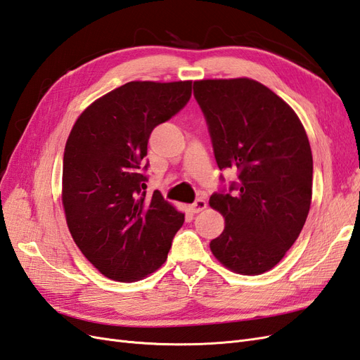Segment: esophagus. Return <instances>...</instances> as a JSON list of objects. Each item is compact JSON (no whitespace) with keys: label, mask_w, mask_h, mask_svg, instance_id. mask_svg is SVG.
I'll use <instances>...</instances> for the list:
<instances>
[{"label":"esophagus","mask_w":360,"mask_h":360,"mask_svg":"<svg viewBox=\"0 0 360 360\" xmlns=\"http://www.w3.org/2000/svg\"><path fill=\"white\" fill-rule=\"evenodd\" d=\"M207 200L204 198H199L195 200V204L190 205V210L193 211V213H200V211H204L207 208Z\"/></svg>","instance_id":"34e87169"}]
</instances>
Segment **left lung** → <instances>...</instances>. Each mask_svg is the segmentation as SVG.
<instances>
[{"instance_id": "obj_1", "label": "left lung", "mask_w": 360, "mask_h": 360, "mask_svg": "<svg viewBox=\"0 0 360 360\" xmlns=\"http://www.w3.org/2000/svg\"><path fill=\"white\" fill-rule=\"evenodd\" d=\"M193 94L219 169H234L238 178L210 198L226 222L211 252L237 274H263L280 263L306 224L313 178L309 138L293 109L252 79L198 80Z\"/></svg>"}]
</instances>
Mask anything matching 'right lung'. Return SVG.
I'll list each match as a JSON object with an SVG mask.
<instances>
[{"label":"right lung","instance_id":"right-lung-1","mask_svg":"<svg viewBox=\"0 0 360 360\" xmlns=\"http://www.w3.org/2000/svg\"><path fill=\"white\" fill-rule=\"evenodd\" d=\"M191 82H129L77 118L67 140L62 204L76 245L110 280L136 281L167 259L184 214L146 196L153 129L188 103Z\"/></svg>","mask_w":360,"mask_h":360}]
</instances>
